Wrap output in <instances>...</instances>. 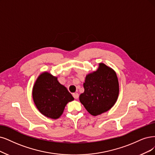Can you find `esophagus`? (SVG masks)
Segmentation results:
<instances>
[{
	"label": "esophagus",
	"instance_id": "1",
	"mask_svg": "<svg viewBox=\"0 0 155 155\" xmlns=\"http://www.w3.org/2000/svg\"><path fill=\"white\" fill-rule=\"evenodd\" d=\"M73 96L74 97V98L77 99L78 98L79 95H78V94L77 93H73Z\"/></svg>",
	"mask_w": 155,
	"mask_h": 155
}]
</instances>
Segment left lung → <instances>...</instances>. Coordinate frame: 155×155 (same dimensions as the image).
<instances>
[{"label":"left lung","instance_id":"obj_1","mask_svg":"<svg viewBox=\"0 0 155 155\" xmlns=\"http://www.w3.org/2000/svg\"><path fill=\"white\" fill-rule=\"evenodd\" d=\"M84 88L80 101L91 115H100L111 108L117 100L119 89L116 73L100 63L98 70L85 77Z\"/></svg>","mask_w":155,"mask_h":155}]
</instances>
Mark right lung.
<instances>
[{"mask_svg":"<svg viewBox=\"0 0 155 155\" xmlns=\"http://www.w3.org/2000/svg\"><path fill=\"white\" fill-rule=\"evenodd\" d=\"M32 97L39 111L54 119L59 118L68 103L74 100L67 89L57 81V78L47 72L40 74L36 80Z\"/></svg>","mask_w":155,"mask_h":155,"instance_id":"1","label":"right lung"}]
</instances>
